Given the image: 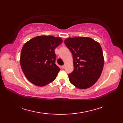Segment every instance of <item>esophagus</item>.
Instances as JSON below:
<instances>
[{
  "instance_id": "esophagus-1",
  "label": "esophagus",
  "mask_w": 123,
  "mask_h": 123,
  "mask_svg": "<svg viewBox=\"0 0 123 123\" xmlns=\"http://www.w3.org/2000/svg\"><path fill=\"white\" fill-rule=\"evenodd\" d=\"M66 68V65H63V66H62V69H64Z\"/></svg>"
}]
</instances>
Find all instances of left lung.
<instances>
[{
	"label": "left lung",
	"mask_w": 123,
	"mask_h": 123,
	"mask_svg": "<svg viewBox=\"0 0 123 123\" xmlns=\"http://www.w3.org/2000/svg\"><path fill=\"white\" fill-rule=\"evenodd\" d=\"M64 44L73 55L74 70L68 74L69 81L77 88L91 87L100 77L104 64L101 47L88 37H69Z\"/></svg>",
	"instance_id": "1"
}]
</instances>
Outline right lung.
<instances>
[{
	"label": "right lung",
	"mask_w": 123,
	"mask_h": 123,
	"mask_svg": "<svg viewBox=\"0 0 123 123\" xmlns=\"http://www.w3.org/2000/svg\"><path fill=\"white\" fill-rule=\"evenodd\" d=\"M62 43L61 37L41 35L25 43L20 53V64L30 82L43 87L55 79L60 69L55 63L54 49Z\"/></svg>",
	"instance_id": "add662e5"
}]
</instances>
